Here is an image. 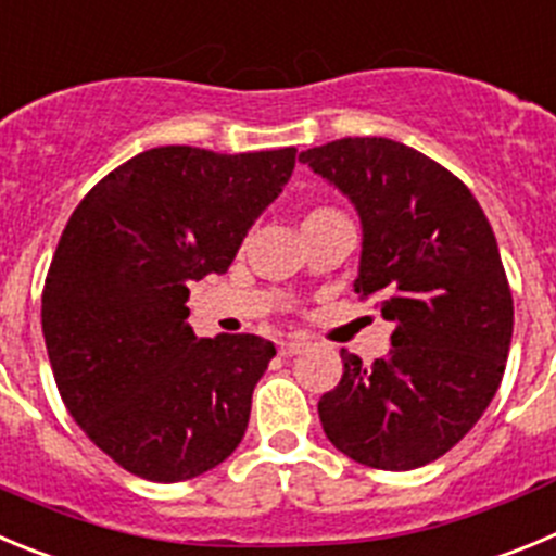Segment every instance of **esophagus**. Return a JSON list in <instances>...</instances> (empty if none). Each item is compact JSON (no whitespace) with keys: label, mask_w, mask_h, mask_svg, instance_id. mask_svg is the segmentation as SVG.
<instances>
[{"label":"esophagus","mask_w":556,"mask_h":556,"mask_svg":"<svg viewBox=\"0 0 556 556\" xmlns=\"http://www.w3.org/2000/svg\"><path fill=\"white\" fill-rule=\"evenodd\" d=\"M304 346H307V343H304V340H299V338L279 340V354H282V357H293V354L302 352Z\"/></svg>","instance_id":"obj_1"}]
</instances>
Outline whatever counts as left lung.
I'll use <instances>...</instances> for the list:
<instances>
[{"instance_id":"1","label":"left lung","mask_w":556,"mask_h":556,"mask_svg":"<svg viewBox=\"0 0 556 556\" xmlns=\"http://www.w3.org/2000/svg\"><path fill=\"white\" fill-rule=\"evenodd\" d=\"M354 204L363 252L354 293L393 321L384 357L340 352L343 377L318 402L346 457L413 471L482 418L504 377L513 293L473 193L427 154L390 138H340L299 154Z\"/></svg>"}]
</instances>
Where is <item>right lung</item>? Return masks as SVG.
Returning a JSON list of instances; mask_svg holds the SVG:
<instances>
[{
  "label": "right lung",
  "mask_w": 556,
  "mask_h": 556,
  "mask_svg": "<svg viewBox=\"0 0 556 556\" xmlns=\"http://www.w3.org/2000/svg\"><path fill=\"white\" fill-rule=\"evenodd\" d=\"M296 149L160 147L110 172L68 218L41 324L83 432L135 477L182 482L238 448L277 354L257 334L197 338L188 282L224 274L282 193Z\"/></svg>",
  "instance_id": "add662e5"
}]
</instances>
